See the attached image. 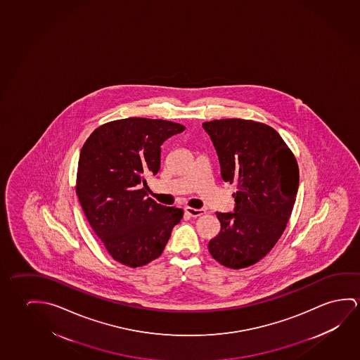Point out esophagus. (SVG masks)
<instances>
[{"mask_svg":"<svg viewBox=\"0 0 360 360\" xmlns=\"http://www.w3.org/2000/svg\"><path fill=\"white\" fill-rule=\"evenodd\" d=\"M184 212L188 214V216L194 217V218H197V217L203 216L205 213V210H197V208H192V207H187Z\"/></svg>","mask_w":360,"mask_h":360,"instance_id":"obj_1","label":"esophagus"}]
</instances>
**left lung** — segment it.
I'll return each mask as SVG.
<instances>
[{"instance_id": "8db88e82", "label": "left lung", "mask_w": 360, "mask_h": 360, "mask_svg": "<svg viewBox=\"0 0 360 360\" xmlns=\"http://www.w3.org/2000/svg\"><path fill=\"white\" fill-rule=\"evenodd\" d=\"M221 178L237 182L234 212H217L221 232L208 249L221 266L240 269L264 258L281 238L293 210L298 163L279 133L259 122L227 118L205 122Z\"/></svg>"}]
</instances>
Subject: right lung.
<instances>
[{"label":"right lung","mask_w":360,"mask_h":360,"mask_svg":"<svg viewBox=\"0 0 360 360\" xmlns=\"http://www.w3.org/2000/svg\"><path fill=\"white\" fill-rule=\"evenodd\" d=\"M184 126L131 117L94 129L78 160L76 193L113 259L131 268L158 258L183 210L148 198L144 174H157L160 146Z\"/></svg>","instance_id":"obj_1"}]
</instances>
